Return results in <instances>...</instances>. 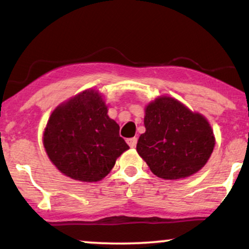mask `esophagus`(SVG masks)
Returning <instances> with one entry per match:
<instances>
[{
    "mask_svg": "<svg viewBox=\"0 0 249 249\" xmlns=\"http://www.w3.org/2000/svg\"><path fill=\"white\" fill-rule=\"evenodd\" d=\"M127 144L130 145V147H136V145H137V138L136 137H134V138H128L127 139Z\"/></svg>",
    "mask_w": 249,
    "mask_h": 249,
    "instance_id": "34e87169",
    "label": "esophagus"
}]
</instances>
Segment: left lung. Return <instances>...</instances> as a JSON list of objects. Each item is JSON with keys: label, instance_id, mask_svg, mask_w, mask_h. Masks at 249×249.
Instances as JSON below:
<instances>
[{"label": "left lung", "instance_id": "left-lung-1", "mask_svg": "<svg viewBox=\"0 0 249 249\" xmlns=\"http://www.w3.org/2000/svg\"><path fill=\"white\" fill-rule=\"evenodd\" d=\"M144 125L137 152L159 178L191 177L213 152L215 139L207 119L171 97H158L147 105Z\"/></svg>", "mask_w": 249, "mask_h": 249}]
</instances>
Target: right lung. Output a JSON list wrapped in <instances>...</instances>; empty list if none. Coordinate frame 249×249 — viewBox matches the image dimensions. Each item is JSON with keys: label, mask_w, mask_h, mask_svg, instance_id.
Returning <instances> with one entry per match:
<instances>
[{"label": "right lung", "mask_w": 249, "mask_h": 249, "mask_svg": "<svg viewBox=\"0 0 249 249\" xmlns=\"http://www.w3.org/2000/svg\"><path fill=\"white\" fill-rule=\"evenodd\" d=\"M43 144L63 174L84 182L102 180L128 150L119 125L107 116V107L95 90L83 91L53 110Z\"/></svg>", "instance_id": "right-lung-1"}]
</instances>
